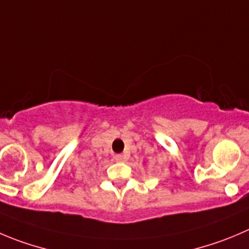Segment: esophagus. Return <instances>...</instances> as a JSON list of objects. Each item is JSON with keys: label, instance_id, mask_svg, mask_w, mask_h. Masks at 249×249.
<instances>
[{"label": "esophagus", "instance_id": "esophagus-1", "mask_svg": "<svg viewBox=\"0 0 249 249\" xmlns=\"http://www.w3.org/2000/svg\"><path fill=\"white\" fill-rule=\"evenodd\" d=\"M115 159L117 160V161H123V160L126 159V156L123 155V154H117V155L115 156Z\"/></svg>", "mask_w": 249, "mask_h": 249}]
</instances>
